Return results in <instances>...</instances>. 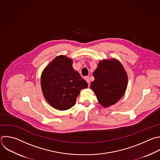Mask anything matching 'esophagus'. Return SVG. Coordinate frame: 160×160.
<instances>
[{"label":"esophagus","instance_id":"esophagus-1","mask_svg":"<svg viewBox=\"0 0 160 160\" xmlns=\"http://www.w3.org/2000/svg\"><path fill=\"white\" fill-rule=\"evenodd\" d=\"M84 78H85V81L88 83V87H90V79H89V77H88V76L85 77H84Z\"/></svg>","mask_w":160,"mask_h":160}]
</instances>
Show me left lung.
<instances>
[{
	"mask_svg": "<svg viewBox=\"0 0 160 160\" xmlns=\"http://www.w3.org/2000/svg\"><path fill=\"white\" fill-rule=\"evenodd\" d=\"M90 88L104 108L115 104L124 95L128 86V75L116 59L101 60L94 71Z\"/></svg>",
	"mask_w": 160,
	"mask_h": 160,
	"instance_id": "1",
	"label": "left lung"
}]
</instances>
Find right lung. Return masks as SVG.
Returning <instances> with one entry per match:
<instances>
[{"label":"right lung","instance_id":"obj_1","mask_svg":"<svg viewBox=\"0 0 160 160\" xmlns=\"http://www.w3.org/2000/svg\"><path fill=\"white\" fill-rule=\"evenodd\" d=\"M72 64L71 58L60 55L49 63L41 74V85L44 98L52 108L60 111L73 107L80 90L88 87Z\"/></svg>","mask_w":160,"mask_h":160}]
</instances>
